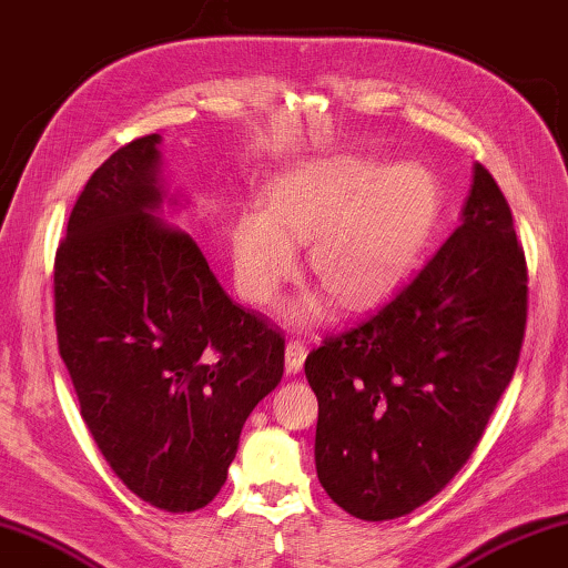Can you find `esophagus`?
Instances as JSON below:
<instances>
[{"label": "esophagus", "mask_w": 568, "mask_h": 568, "mask_svg": "<svg viewBox=\"0 0 568 568\" xmlns=\"http://www.w3.org/2000/svg\"><path fill=\"white\" fill-rule=\"evenodd\" d=\"M305 356H308V348H305L303 341H295V338L287 341L285 344V368L287 372L298 374L303 368Z\"/></svg>", "instance_id": "34e87169"}]
</instances>
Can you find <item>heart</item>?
Masks as SVG:
<instances>
[{
  "mask_svg": "<svg viewBox=\"0 0 568 568\" xmlns=\"http://www.w3.org/2000/svg\"><path fill=\"white\" fill-rule=\"evenodd\" d=\"M439 192L422 164L386 169L379 156H336L270 186L265 212L240 214L235 275L265 305L295 267L293 242H311L308 270L344 305L372 301L407 273L437 220Z\"/></svg>",
  "mask_w": 568,
  "mask_h": 568,
  "instance_id": "heart-1",
  "label": "heart"
}]
</instances>
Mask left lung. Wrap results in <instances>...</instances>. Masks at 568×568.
<instances>
[{
	"label": "left lung",
	"instance_id": "8db88e82",
	"mask_svg": "<svg viewBox=\"0 0 568 568\" xmlns=\"http://www.w3.org/2000/svg\"><path fill=\"white\" fill-rule=\"evenodd\" d=\"M526 283L510 206L475 164L460 227L305 358L316 470L336 506L362 520L407 516L470 460L518 366Z\"/></svg>",
	"mask_w": 568,
	"mask_h": 568
}]
</instances>
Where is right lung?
Here are the masks:
<instances>
[{
	"label": "right lung",
	"mask_w": 568,
	"mask_h": 568,
	"mask_svg": "<svg viewBox=\"0 0 568 568\" xmlns=\"http://www.w3.org/2000/svg\"><path fill=\"white\" fill-rule=\"evenodd\" d=\"M159 141L125 143L80 192L55 255V328L105 463L141 500L189 513L227 480L242 425L281 382L285 338L154 214Z\"/></svg>",
	"instance_id": "right-lung-1"
}]
</instances>
